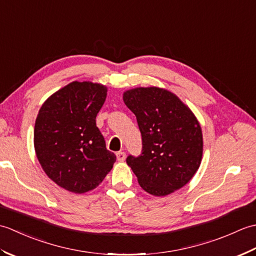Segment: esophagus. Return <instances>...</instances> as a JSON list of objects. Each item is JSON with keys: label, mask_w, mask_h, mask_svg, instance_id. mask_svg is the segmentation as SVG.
<instances>
[{"label": "esophagus", "mask_w": 256, "mask_h": 256, "mask_svg": "<svg viewBox=\"0 0 256 256\" xmlns=\"http://www.w3.org/2000/svg\"><path fill=\"white\" fill-rule=\"evenodd\" d=\"M116 157H118V160H120V162H124L125 160V157H126V155H125V153L124 152H118L116 153Z\"/></svg>", "instance_id": "obj_1"}]
</instances>
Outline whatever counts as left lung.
<instances>
[{
  "mask_svg": "<svg viewBox=\"0 0 256 256\" xmlns=\"http://www.w3.org/2000/svg\"><path fill=\"white\" fill-rule=\"evenodd\" d=\"M123 100L142 135L140 154L126 157L140 186L154 196L184 187L202 157V133L192 112L172 92L155 86L128 90Z\"/></svg>",
  "mask_w": 256,
  "mask_h": 256,
  "instance_id": "left-lung-1",
  "label": "left lung"
}]
</instances>
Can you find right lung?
Segmentation results:
<instances>
[{"instance_id": "right-lung-1", "label": "right lung", "mask_w": 256, "mask_h": 256, "mask_svg": "<svg viewBox=\"0 0 256 256\" xmlns=\"http://www.w3.org/2000/svg\"><path fill=\"white\" fill-rule=\"evenodd\" d=\"M106 98L104 86L74 81L48 98L38 112L37 158L52 182L72 192L94 189L116 160L96 124Z\"/></svg>"}]
</instances>
